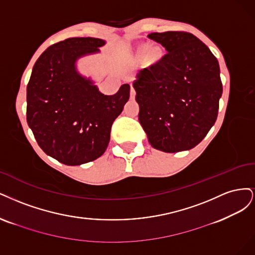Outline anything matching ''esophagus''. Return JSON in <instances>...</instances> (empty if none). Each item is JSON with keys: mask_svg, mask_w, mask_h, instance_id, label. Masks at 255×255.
Returning a JSON list of instances; mask_svg holds the SVG:
<instances>
[{"mask_svg": "<svg viewBox=\"0 0 255 255\" xmlns=\"http://www.w3.org/2000/svg\"><path fill=\"white\" fill-rule=\"evenodd\" d=\"M135 95H136V93H135V90H134L133 86L131 85V88H130V98H131V100H134V98H135Z\"/></svg>", "mask_w": 255, "mask_h": 255, "instance_id": "34e87169", "label": "esophagus"}]
</instances>
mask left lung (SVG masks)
<instances>
[{
	"label": "left lung",
	"instance_id": "obj_1",
	"mask_svg": "<svg viewBox=\"0 0 255 255\" xmlns=\"http://www.w3.org/2000/svg\"><path fill=\"white\" fill-rule=\"evenodd\" d=\"M166 53L134 81L138 121L153 148L192 149L215 124L223 84L209 47L191 32H151Z\"/></svg>",
	"mask_w": 255,
	"mask_h": 255
}]
</instances>
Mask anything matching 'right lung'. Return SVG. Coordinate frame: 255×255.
<instances>
[{"label": "right lung", "instance_id": "add662e5", "mask_svg": "<svg viewBox=\"0 0 255 255\" xmlns=\"http://www.w3.org/2000/svg\"><path fill=\"white\" fill-rule=\"evenodd\" d=\"M105 41L68 38L41 54L26 89V120L38 145L65 165L100 158L110 141L114 120L129 100L130 86L105 95L76 72L79 57L97 53Z\"/></svg>", "mask_w": 255, "mask_h": 255}]
</instances>
